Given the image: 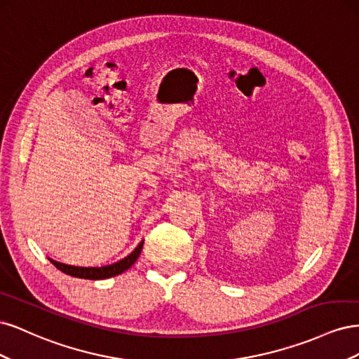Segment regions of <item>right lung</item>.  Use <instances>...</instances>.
Masks as SVG:
<instances>
[{
	"instance_id": "obj_1",
	"label": "right lung",
	"mask_w": 359,
	"mask_h": 359,
	"mask_svg": "<svg viewBox=\"0 0 359 359\" xmlns=\"http://www.w3.org/2000/svg\"><path fill=\"white\" fill-rule=\"evenodd\" d=\"M142 245H144V243L139 244L137 248L135 250L132 255L127 256L123 260H119V262L112 264V265H107V266H100V268L72 266V265L57 262V260H52V259H50V262L55 265L60 271H62V273H66V274H69L72 277L88 278V280H103V278H109V277H115L118 274H123L126 269H128L130 266H132L136 262V259L139 257L140 250H142Z\"/></svg>"
}]
</instances>
